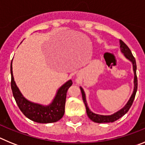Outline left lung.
I'll return each instance as SVG.
<instances>
[{"label":"left lung","mask_w":145,"mask_h":145,"mask_svg":"<svg viewBox=\"0 0 145 145\" xmlns=\"http://www.w3.org/2000/svg\"><path fill=\"white\" fill-rule=\"evenodd\" d=\"M120 50H121V52L124 54V56H125L128 59L130 60L133 64V69H134V92H133L132 95L130 99L129 100V102H127V104L125 105V107L123 108H122L120 110H119L118 112H116L113 115H111V116H100V115H97V114L93 113L91 111L89 110L88 105H87V102L86 100V95L85 93H84V89L80 87V91H81L82 93V97H83V101H84V104H85L86 106V113L88 115V118L95 123H110V122H114L116 120H118L120 118H121L122 116H123L129 110L130 107L132 105L133 102L134 100V98H135L136 93H137V64H136V60L135 58L133 56L132 53L131 52L130 48L127 46V45L125 44L123 40H120Z\"/></svg>","instance_id":"left-lung-1"}]
</instances>
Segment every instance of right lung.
Instances as JSON below:
<instances>
[{
	"label": "right lung",
	"instance_id": "1",
	"mask_svg": "<svg viewBox=\"0 0 145 145\" xmlns=\"http://www.w3.org/2000/svg\"><path fill=\"white\" fill-rule=\"evenodd\" d=\"M11 86L13 96L14 97L15 101L20 110L27 118L40 123H49L57 122L63 117L65 114L67 92L72 84L71 80L66 82L62 86L60 87L51 105L48 106H43L29 102L22 95L14 80L12 61L11 64Z\"/></svg>",
	"mask_w": 145,
	"mask_h": 145
}]
</instances>
